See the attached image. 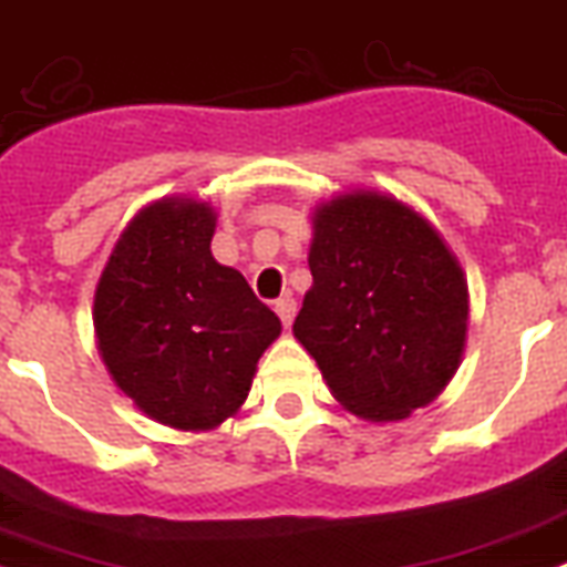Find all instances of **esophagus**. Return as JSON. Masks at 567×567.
Returning a JSON list of instances; mask_svg holds the SVG:
<instances>
[{"label": "esophagus", "instance_id": "obj_1", "mask_svg": "<svg viewBox=\"0 0 567 567\" xmlns=\"http://www.w3.org/2000/svg\"><path fill=\"white\" fill-rule=\"evenodd\" d=\"M275 312H278L280 323H284V327H289L295 318V312H298V303H295L292 295H284V298H278V301H275Z\"/></svg>", "mask_w": 567, "mask_h": 567}]
</instances>
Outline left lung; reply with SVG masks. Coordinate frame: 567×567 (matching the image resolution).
I'll list each match as a JSON object with an SVG mask.
<instances>
[{"mask_svg":"<svg viewBox=\"0 0 567 567\" xmlns=\"http://www.w3.org/2000/svg\"><path fill=\"white\" fill-rule=\"evenodd\" d=\"M312 289L292 323L330 393L358 419L401 422L456 375L467 280L408 203L352 192L312 217Z\"/></svg>","mask_w":567,"mask_h":567,"instance_id":"left-lung-1","label":"left lung"}]
</instances>
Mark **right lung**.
<instances>
[{
	"label": "right lung",
	"instance_id": "add662e5",
	"mask_svg": "<svg viewBox=\"0 0 567 567\" xmlns=\"http://www.w3.org/2000/svg\"><path fill=\"white\" fill-rule=\"evenodd\" d=\"M215 209L163 197L125 226L94 295L100 355L148 419L212 430L240 410L280 321L212 258Z\"/></svg>",
	"mask_w": 567,
	"mask_h": 567
}]
</instances>
